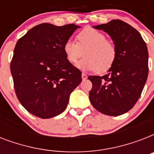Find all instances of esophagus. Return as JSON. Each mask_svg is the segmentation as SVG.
<instances>
[{"instance_id":"obj_1","label":"esophagus","mask_w":154,"mask_h":154,"mask_svg":"<svg viewBox=\"0 0 154 154\" xmlns=\"http://www.w3.org/2000/svg\"><path fill=\"white\" fill-rule=\"evenodd\" d=\"M82 80H83V81H85V80H86L87 78H88V77H87V75L85 74V73H82Z\"/></svg>"}]
</instances>
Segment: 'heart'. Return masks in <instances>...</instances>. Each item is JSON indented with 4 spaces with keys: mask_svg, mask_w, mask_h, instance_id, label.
<instances>
[{
    "mask_svg": "<svg viewBox=\"0 0 154 154\" xmlns=\"http://www.w3.org/2000/svg\"><path fill=\"white\" fill-rule=\"evenodd\" d=\"M77 43L67 41L63 51L66 60L76 65L83 54L85 57L77 67L83 71H95L102 73L109 69L117 59V48L112 42L106 40L103 32L88 27L76 37Z\"/></svg>",
    "mask_w": 154,
    "mask_h": 154,
    "instance_id": "heart-1",
    "label": "heart"
}]
</instances>
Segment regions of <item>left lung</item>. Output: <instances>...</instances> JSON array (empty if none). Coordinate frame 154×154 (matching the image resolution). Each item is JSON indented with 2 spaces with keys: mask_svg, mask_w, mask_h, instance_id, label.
<instances>
[{
  "mask_svg": "<svg viewBox=\"0 0 154 154\" xmlns=\"http://www.w3.org/2000/svg\"><path fill=\"white\" fill-rule=\"evenodd\" d=\"M94 28L109 35L117 59L107 74L88 77L93 84L89 100L101 113L119 116L131 109L141 96L148 77V49L138 31L121 20Z\"/></svg>",
  "mask_w": 154,
  "mask_h": 154,
  "instance_id": "left-lung-1",
  "label": "left lung"
}]
</instances>
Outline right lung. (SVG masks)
Instances as JSON below:
<instances>
[{
	"label": "right lung",
	"instance_id": "add662e5",
	"mask_svg": "<svg viewBox=\"0 0 154 154\" xmlns=\"http://www.w3.org/2000/svg\"><path fill=\"white\" fill-rule=\"evenodd\" d=\"M80 26L42 23L18 40L10 70L18 100L30 113L51 118L65 110L82 72L65 58L63 46Z\"/></svg>",
	"mask_w": 154,
	"mask_h": 154
}]
</instances>
